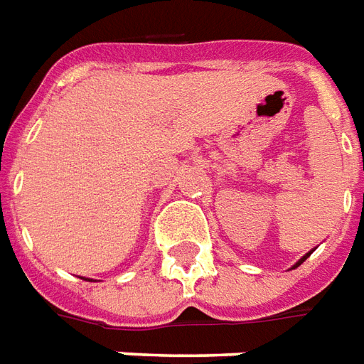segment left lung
<instances>
[{"mask_svg": "<svg viewBox=\"0 0 364 364\" xmlns=\"http://www.w3.org/2000/svg\"><path fill=\"white\" fill-rule=\"evenodd\" d=\"M310 253H312V252H310ZM310 253H306L304 257H300V259H298V261H296V265H294V267H292V269H296V267H298V265H302V263H304V261H306V259H308V257H310Z\"/></svg>", "mask_w": 364, "mask_h": 364, "instance_id": "1", "label": "left lung"}]
</instances>
